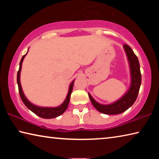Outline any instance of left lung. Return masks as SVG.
Segmentation results:
<instances>
[{"mask_svg":"<svg viewBox=\"0 0 159 159\" xmlns=\"http://www.w3.org/2000/svg\"><path fill=\"white\" fill-rule=\"evenodd\" d=\"M123 48L127 55L129 64H130L131 74V84L128 92L118 101L112 104H107V105L101 104L97 102L88 93V96L94 107L102 114L109 115L121 114L128 108H130L138 98L142 81V75L139 60L138 57L129 45L124 44Z\"/></svg>","mask_w":159,"mask_h":159,"instance_id":"8db88e82","label":"left lung"}]
</instances>
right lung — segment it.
<instances>
[{
	"label": "right lung",
	"instance_id": "1",
	"mask_svg": "<svg viewBox=\"0 0 159 159\" xmlns=\"http://www.w3.org/2000/svg\"><path fill=\"white\" fill-rule=\"evenodd\" d=\"M26 54L23 56L22 58L20 61V69H19V71L17 72V84H18V88H19V93H20V98L22 100L23 103L25 104V106L27 107L29 109H30L32 112H34L35 114H36L39 116L43 118H53L59 116L63 114V113L66 111L67 107H68L69 101H70V97H71V94L72 93V90H73V86L74 83V80H73L71 84L69 85V93L67 94V96L65 99V100L63 102L62 104H61L60 106L57 107H53V108H50V107H40L34 105L32 103L29 102L25 95H24V93L21 89V86L20 83V72H21V64H22V61L24 58L25 57Z\"/></svg>",
	"mask_w": 159,
	"mask_h": 159
}]
</instances>
